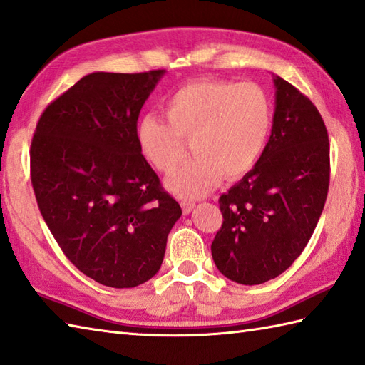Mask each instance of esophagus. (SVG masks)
<instances>
[{
  "mask_svg": "<svg viewBox=\"0 0 365 365\" xmlns=\"http://www.w3.org/2000/svg\"><path fill=\"white\" fill-rule=\"evenodd\" d=\"M181 207L184 210V214H190L192 209L195 207V203H192V201H181Z\"/></svg>",
  "mask_w": 365,
  "mask_h": 365,
  "instance_id": "esophagus-1",
  "label": "esophagus"
}]
</instances>
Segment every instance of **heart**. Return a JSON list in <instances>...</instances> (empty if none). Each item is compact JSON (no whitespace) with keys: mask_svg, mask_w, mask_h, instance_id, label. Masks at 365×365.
Masks as SVG:
<instances>
[{"mask_svg":"<svg viewBox=\"0 0 365 365\" xmlns=\"http://www.w3.org/2000/svg\"><path fill=\"white\" fill-rule=\"evenodd\" d=\"M165 118L143 114L135 128L142 155L162 173L173 172L190 142L193 158L167 178L182 200L207 195L222 175L237 180L253 168L269 140L270 96L255 83L193 81L164 103Z\"/></svg>","mask_w":365,"mask_h":365,"instance_id":"1","label":"heart"}]
</instances>
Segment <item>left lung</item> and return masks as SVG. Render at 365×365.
<instances>
[{
  "instance_id": "obj_1",
  "label": "left lung",
  "mask_w": 365,
  "mask_h": 365,
  "mask_svg": "<svg viewBox=\"0 0 365 365\" xmlns=\"http://www.w3.org/2000/svg\"><path fill=\"white\" fill-rule=\"evenodd\" d=\"M272 134L257 164L218 200L223 225L210 245L223 277L262 284L286 272L317 226L329 185V142L309 98L273 75Z\"/></svg>"
}]
</instances>
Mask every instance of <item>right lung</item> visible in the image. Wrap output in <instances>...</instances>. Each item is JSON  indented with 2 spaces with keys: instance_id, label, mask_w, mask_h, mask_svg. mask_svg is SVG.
Returning a JSON list of instances; mask_svg holds the SVG:
<instances>
[{
  "instance_id": "1",
  "label": "right lung",
  "mask_w": 365,
  "mask_h": 365,
  "mask_svg": "<svg viewBox=\"0 0 365 365\" xmlns=\"http://www.w3.org/2000/svg\"><path fill=\"white\" fill-rule=\"evenodd\" d=\"M165 70L95 71L40 117L31 181L54 239L103 286H140L159 272L181 217L135 139L140 109Z\"/></svg>"
}]
</instances>
